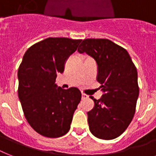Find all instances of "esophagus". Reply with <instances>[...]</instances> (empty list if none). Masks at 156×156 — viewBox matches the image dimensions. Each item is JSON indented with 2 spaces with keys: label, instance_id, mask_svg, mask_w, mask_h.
<instances>
[{
  "label": "esophagus",
  "instance_id": "34e87169",
  "mask_svg": "<svg viewBox=\"0 0 156 156\" xmlns=\"http://www.w3.org/2000/svg\"><path fill=\"white\" fill-rule=\"evenodd\" d=\"M86 98H88V95H87L86 94H82V99H86Z\"/></svg>",
  "mask_w": 156,
  "mask_h": 156
}]
</instances>
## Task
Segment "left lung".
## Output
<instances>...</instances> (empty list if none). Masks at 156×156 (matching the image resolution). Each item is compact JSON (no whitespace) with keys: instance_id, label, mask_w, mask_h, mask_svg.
I'll list each match as a JSON object with an SVG mask.
<instances>
[{"instance_id":"obj_1","label":"left lung","mask_w":156,"mask_h":156,"mask_svg":"<svg viewBox=\"0 0 156 156\" xmlns=\"http://www.w3.org/2000/svg\"><path fill=\"white\" fill-rule=\"evenodd\" d=\"M98 66L97 81L103 92L87 112L90 132L101 140H114L126 131L139 97L138 74L128 52L108 39H85L78 49Z\"/></svg>"}]
</instances>
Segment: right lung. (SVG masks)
<instances>
[{
  "mask_svg": "<svg viewBox=\"0 0 156 156\" xmlns=\"http://www.w3.org/2000/svg\"><path fill=\"white\" fill-rule=\"evenodd\" d=\"M81 41L67 37L45 39L27 49L19 66L18 98L24 115L43 136L61 137L70 128L82 94L76 87H58L55 80Z\"/></svg>",
  "mask_w": 156,
  "mask_h": 156,
  "instance_id": "obj_1",
  "label": "right lung"
}]
</instances>
